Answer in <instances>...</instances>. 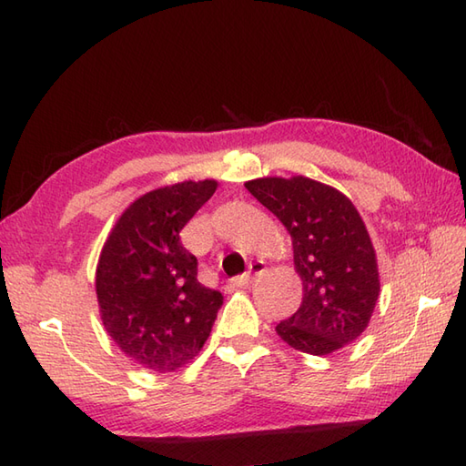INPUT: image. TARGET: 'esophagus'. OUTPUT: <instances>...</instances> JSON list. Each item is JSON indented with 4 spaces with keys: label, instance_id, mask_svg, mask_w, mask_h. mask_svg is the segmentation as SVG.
Segmentation results:
<instances>
[{
    "label": "esophagus",
    "instance_id": "esophagus-1",
    "mask_svg": "<svg viewBox=\"0 0 466 466\" xmlns=\"http://www.w3.org/2000/svg\"><path fill=\"white\" fill-rule=\"evenodd\" d=\"M262 272H264V262H252L250 268H248V272L242 274V276L232 278L230 284L236 286V288H248L254 282L256 276H259Z\"/></svg>",
    "mask_w": 466,
    "mask_h": 466
}]
</instances>
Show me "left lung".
Here are the masks:
<instances>
[{
  "mask_svg": "<svg viewBox=\"0 0 466 466\" xmlns=\"http://www.w3.org/2000/svg\"><path fill=\"white\" fill-rule=\"evenodd\" d=\"M246 188L291 234L304 282L301 306L278 323L276 333L311 355H328L360 338L380 296V272L351 200L306 177L258 178Z\"/></svg>",
  "mask_w": 466,
  "mask_h": 466,
  "instance_id": "8db88e82",
  "label": "left lung"
}]
</instances>
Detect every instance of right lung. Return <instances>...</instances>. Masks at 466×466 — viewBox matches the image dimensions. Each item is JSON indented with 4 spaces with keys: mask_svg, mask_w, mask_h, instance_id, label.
I'll return each mask as SVG.
<instances>
[{
    "mask_svg": "<svg viewBox=\"0 0 466 466\" xmlns=\"http://www.w3.org/2000/svg\"><path fill=\"white\" fill-rule=\"evenodd\" d=\"M214 192V180L147 192L103 246L95 279L101 319L121 351L147 370L175 371L197 357L222 308V294L198 282V259L180 242V230Z\"/></svg>",
    "mask_w": 466,
    "mask_h": 466,
    "instance_id": "add662e5",
    "label": "right lung"
}]
</instances>
